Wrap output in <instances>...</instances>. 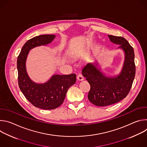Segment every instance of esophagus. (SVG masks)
<instances>
[{
	"mask_svg": "<svg viewBox=\"0 0 147 147\" xmlns=\"http://www.w3.org/2000/svg\"><path fill=\"white\" fill-rule=\"evenodd\" d=\"M78 80L79 81H82L84 80V77L82 75V74L81 73H79L78 75H77V77Z\"/></svg>",
	"mask_w": 147,
	"mask_h": 147,
	"instance_id": "34e87169",
	"label": "esophagus"
}]
</instances>
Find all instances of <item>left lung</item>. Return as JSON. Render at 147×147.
<instances>
[{
  "label": "left lung",
  "mask_w": 147,
  "mask_h": 147,
  "mask_svg": "<svg viewBox=\"0 0 147 147\" xmlns=\"http://www.w3.org/2000/svg\"><path fill=\"white\" fill-rule=\"evenodd\" d=\"M108 37L112 42L120 45L119 48L125 53L121 73L116 77H106L92 63L87 64L82 70V75L90 84L88 98L92 103L99 107L111 105L126 97L136 75L133 48L123 37L113 35Z\"/></svg>",
  "instance_id": "1"
}]
</instances>
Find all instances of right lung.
<instances>
[{
    "instance_id": "1",
    "label": "right lung",
    "mask_w": 147,
    "mask_h": 147,
    "mask_svg": "<svg viewBox=\"0 0 147 147\" xmlns=\"http://www.w3.org/2000/svg\"><path fill=\"white\" fill-rule=\"evenodd\" d=\"M55 37V35H41L29 39L21 50L17 61L18 82L21 91L34 107L45 110L60 107L69 88L76 81L75 74H56L45 83L37 84L30 78L27 73L26 62L30 50L51 43Z\"/></svg>"
}]
</instances>
